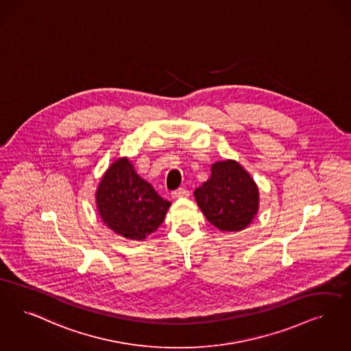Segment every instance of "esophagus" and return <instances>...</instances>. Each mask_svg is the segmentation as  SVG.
<instances>
[{
	"instance_id": "1",
	"label": "esophagus",
	"mask_w": 351,
	"mask_h": 351,
	"mask_svg": "<svg viewBox=\"0 0 351 351\" xmlns=\"http://www.w3.org/2000/svg\"><path fill=\"white\" fill-rule=\"evenodd\" d=\"M171 196H172V198H182V197H188L189 196V191H188V189H185V188H179V189L173 191V192L171 193Z\"/></svg>"
}]
</instances>
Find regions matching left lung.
Returning <instances> with one entry per match:
<instances>
[{"instance_id":"1","label":"left lung","mask_w":351,"mask_h":351,"mask_svg":"<svg viewBox=\"0 0 351 351\" xmlns=\"http://www.w3.org/2000/svg\"><path fill=\"white\" fill-rule=\"evenodd\" d=\"M195 197L206 219L221 231L244 230L258 210V188L235 160L214 163Z\"/></svg>"}]
</instances>
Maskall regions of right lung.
I'll use <instances>...</instances> for the list:
<instances>
[{
    "mask_svg": "<svg viewBox=\"0 0 351 351\" xmlns=\"http://www.w3.org/2000/svg\"><path fill=\"white\" fill-rule=\"evenodd\" d=\"M97 205L103 222L116 234L143 240L165 221L171 202L141 179L128 158H120L99 184Z\"/></svg>",
    "mask_w": 351,
    "mask_h": 351,
    "instance_id": "add662e5",
    "label": "right lung"
}]
</instances>
